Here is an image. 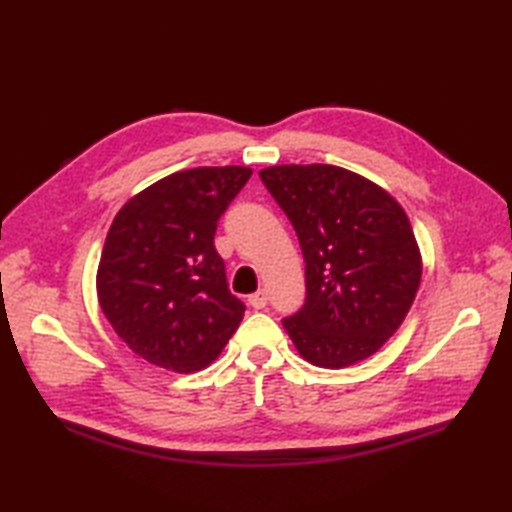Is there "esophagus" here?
Returning <instances> with one entry per match:
<instances>
[{
	"instance_id": "esophagus-1",
	"label": "esophagus",
	"mask_w": 512,
	"mask_h": 512,
	"mask_svg": "<svg viewBox=\"0 0 512 512\" xmlns=\"http://www.w3.org/2000/svg\"><path fill=\"white\" fill-rule=\"evenodd\" d=\"M248 303H250V306H253L255 310H262V308H266V303H268L266 290H264V288H259L257 292H253V295L248 297Z\"/></svg>"
}]
</instances>
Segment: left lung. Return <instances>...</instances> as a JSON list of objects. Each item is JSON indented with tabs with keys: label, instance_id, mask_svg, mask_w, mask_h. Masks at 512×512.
I'll return each instance as SVG.
<instances>
[{
	"label": "left lung",
	"instance_id": "8db88e82",
	"mask_svg": "<svg viewBox=\"0 0 512 512\" xmlns=\"http://www.w3.org/2000/svg\"><path fill=\"white\" fill-rule=\"evenodd\" d=\"M259 178L306 262V301L281 321L292 343L319 367L372 356L405 321L420 286V250L402 206L332 165H281Z\"/></svg>",
	"mask_w": 512,
	"mask_h": 512
}]
</instances>
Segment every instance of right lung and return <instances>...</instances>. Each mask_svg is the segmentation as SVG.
<instances>
[{"mask_svg": "<svg viewBox=\"0 0 512 512\" xmlns=\"http://www.w3.org/2000/svg\"><path fill=\"white\" fill-rule=\"evenodd\" d=\"M250 173L246 167L171 173L114 217L96 290L114 332L145 361L198 372L237 330L246 306L228 290L213 237Z\"/></svg>", "mask_w": 512, "mask_h": 512, "instance_id": "add662e5", "label": "right lung"}]
</instances>
